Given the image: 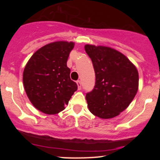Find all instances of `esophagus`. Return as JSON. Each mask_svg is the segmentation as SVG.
Returning <instances> with one entry per match:
<instances>
[{"mask_svg": "<svg viewBox=\"0 0 160 160\" xmlns=\"http://www.w3.org/2000/svg\"><path fill=\"white\" fill-rule=\"evenodd\" d=\"M77 84H78V89L79 90H80V89H81V82H80V80H78V81H77Z\"/></svg>", "mask_w": 160, "mask_h": 160, "instance_id": "esophagus-1", "label": "esophagus"}]
</instances>
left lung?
Instances as JSON below:
<instances>
[{
	"label": "left lung",
	"mask_w": 160,
	"mask_h": 160,
	"mask_svg": "<svg viewBox=\"0 0 160 160\" xmlns=\"http://www.w3.org/2000/svg\"><path fill=\"white\" fill-rule=\"evenodd\" d=\"M95 74L93 89L86 95L89 110L99 118L118 116L132 102L138 89V73L123 54L111 47L86 44Z\"/></svg>",
	"instance_id": "8db88e82"
}]
</instances>
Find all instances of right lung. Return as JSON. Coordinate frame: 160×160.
I'll return each mask as SVG.
<instances>
[{
	"label": "right lung",
	"mask_w": 160,
	"mask_h": 160,
	"mask_svg": "<svg viewBox=\"0 0 160 160\" xmlns=\"http://www.w3.org/2000/svg\"><path fill=\"white\" fill-rule=\"evenodd\" d=\"M73 42L57 41L43 46L31 57L23 71V84L37 109L56 114L65 109L78 85L70 78L67 67Z\"/></svg>",
	"instance_id": "obj_1"
}]
</instances>
